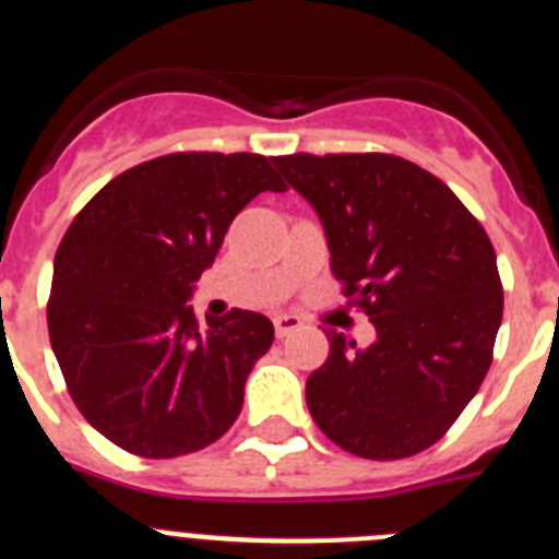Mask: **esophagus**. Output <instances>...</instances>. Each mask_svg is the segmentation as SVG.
Masks as SVG:
<instances>
[{
  "instance_id": "esophagus-1",
  "label": "esophagus",
  "mask_w": 559,
  "mask_h": 559,
  "mask_svg": "<svg viewBox=\"0 0 559 559\" xmlns=\"http://www.w3.org/2000/svg\"><path fill=\"white\" fill-rule=\"evenodd\" d=\"M299 328H302V319H299V316H290V313L274 316L276 338H288V335H294Z\"/></svg>"
}]
</instances>
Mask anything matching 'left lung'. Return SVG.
<instances>
[{
	"label": "left lung",
	"mask_w": 559,
	"mask_h": 559,
	"mask_svg": "<svg viewBox=\"0 0 559 559\" xmlns=\"http://www.w3.org/2000/svg\"><path fill=\"white\" fill-rule=\"evenodd\" d=\"M274 167L316 210L330 269L378 338L328 330L308 378L316 426L364 459H406L445 437L490 369L503 290L496 249L445 181L389 153H294Z\"/></svg>",
	"instance_id": "left-lung-1"
}]
</instances>
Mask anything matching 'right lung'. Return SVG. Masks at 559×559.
<instances>
[{"label": "right lung", "instance_id": "1", "mask_svg": "<svg viewBox=\"0 0 559 559\" xmlns=\"http://www.w3.org/2000/svg\"><path fill=\"white\" fill-rule=\"evenodd\" d=\"M283 192L257 153H170L108 181L63 235L47 324L67 389L122 451L173 459L224 437L274 324L187 302L235 215Z\"/></svg>", "mask_w": 559, "mask_h": 559}]
</instances>
